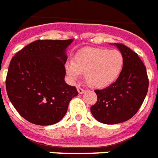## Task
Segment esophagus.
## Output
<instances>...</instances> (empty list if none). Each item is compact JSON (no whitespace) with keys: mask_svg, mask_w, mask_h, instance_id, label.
Wrapping results in <instances>:
<instances>
[{"mask_svg":"<svg viewBox=\"0 0 158 158\" xmlns=\"http://www.w3.org/2000/svg\"><path fill=\"white\" fill-rule=\"evenodd\" d=\"M77 90H78V92H79V94H84L85 93V89L82 88H80V87H77Z\"/></svg>","mask_w":158,"mask_h":158,"instance_id":"34e87169","label":"esophagus"}]
</instances>
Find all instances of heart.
Listing matches in <instances>:
<instances>
[{
  "instance_id": "1",
  "label": "heart",
  "mask_w": 158,
  "mask_h": 158,
  "mask_svg": "<svg viewBox=\"0 0 158 158\" xmlns=\"http://www.w3.org/2000/svg\"><path fill=\"white\" fill-rule=\"evenodd\" d=\"M124 56L117 49L85 48L73 57L66 67L68 74L75 79L85 74L86 84L94 89L106 88L115 82L124 67Z\"/></svg>"
}]
</instances>
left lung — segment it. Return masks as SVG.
<instances>
[{
	"instance_id": "1",
	"label": "left lung",
	"mask_w": 158,
	"mask_h": 158,
	"mask_svg": "<svg viewBox=\"0 0 158 158\" xmlns=\"http://www.w3.org/2000/svg\"><path fill=\"white\" fill-rule=\"evenodd\" d=\"M114 45L124 56L123 70L115 83L94 90L97 102L90 107L97 121L108 125L133 117L144 101L149 85L147 69L137 53L121 43Z\"/></svg>"
}]
</instances>
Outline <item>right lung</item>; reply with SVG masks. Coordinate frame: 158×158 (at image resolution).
I'll return each instance as SVG.
<instances>
[{
	"label": "right lung",
	"mask_w": 158,
	"mask_h": 158,
	"mask_svg": "<svg viewBox=\"0 0 158 158\" xmlns=\"http://www.w3.org/2000/svg\"><path fill=\"white\" fill-rule=\"evenodd\" d=\"M69 40H37L10 60L6 79L9 100L20 115L35 125L60 121L78 95L64 80Z\"/></svg>",
	"instance_id": "obj_1"
}]
</instances>
